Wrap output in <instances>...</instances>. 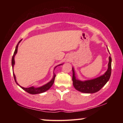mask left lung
I'll use <instances>...</instances> for the list:
<instances>
[{"mask_svg":"<svg viewBox=\"0 0 123 123\" xmlns=\"http://www.w3.org/2000/svg\"><path fill=\"white\" fill-rule=\"evenodd\" d=\"M111 62L112 59L109 56V62L108 64L107 71L103 75L92 80H86L84 81L79 80L76 78L74 68H72L73 71V84L74 88L80 92L85 93H94L100 90L102 87L109 80L111 74Z\"/></svg>","mask_w":123,"mask_h":123,"instance_id":"obj_1","label":"left lung"}]
</instances>
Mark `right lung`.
Instances as JSON below:
<instances>
[{"label": "right lung", "mask_w": 123, "mask_h": 123, "mask_svg": "<svg viewBox=\"0 0 123 123\" xmlns=\"http://www.w3.org/2000/svg\"><path fill=\"white\" fill-rule=\"evenodd\" d=\"M20 41L21 40L19 41V42L18 43L17 45V46L16 47V49H15V50H14V54H13V56H12V68H13V67L14 65V56H15L16 54L17 53V50H18V45H19V43L20 42ZM62 64H59V66L61 65ZM55 67V68H54V70H55V68L57 67ZM13 77H14V80H15V81L16 82V84H17L18 85H19L18 84V83L16 81V76H15V75H14V73L13 72ZM55 76H56V75L54 73V76L53 79H51V80L48 83H47V84H45L44 85H43V86H41L40 87H37V88H35L34 87H29V88H24V87H23L20 86H19L21 87V88L24 89V91H25L27 92L30 93V94H39V93H43L44 92L47 91L48 90V89L50 88V87L52 86V85H53L54 82V80H55Z\"/></svg>", "instance_id": "obj_1"}]
</instances>
